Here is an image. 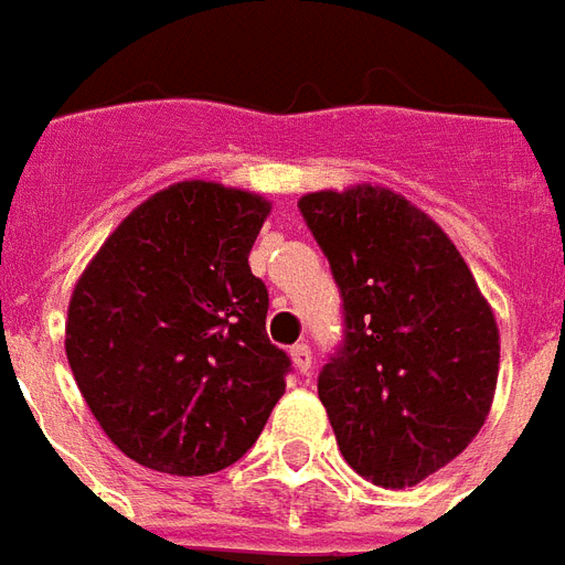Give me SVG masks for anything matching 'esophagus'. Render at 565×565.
<instances>
[{"mask_svg": "<svg viewBox=\"0 0 565 565\" xmlns=\"http://www.w3.org/2000/svg\"><path fill=\"white\" fill-rule=\"evenodd\" d=\"M290 359H294V367L299 374H308V371H311V347L308 344L290 347Z\"/></svg>", "mask_w": 565, "mask_h": 565, "instance_id": "34e87169", "label": "esophagus"}]
</instances>
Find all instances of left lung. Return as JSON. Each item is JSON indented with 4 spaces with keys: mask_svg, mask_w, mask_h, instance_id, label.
Returning a JSON list of instances; mask_svg holds the SVG:
<instances>
[{
    "mask_svg": "<svg viewBox=\"0 0 565 565\" xmlns=\"http://www.w3.org/2000/svg\"><path fill=\"white\" fill-rule=\"evenodd\" d=\"M344 296V347L317 392L344 461L380 488H413L458 458L491 413L494 308L437 221L392 188L299 198Z\"/></svg>",
    "mask_w": 565,
    "mask_h": 565,
    "instance_id": "1",
    "label": "left lung"
}]
</instances>
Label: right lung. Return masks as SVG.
Instances as JSON below:
<instances>
[{"mask_svg": "<svg viewBox=\"0 0 565 565\" xmlns=\"http://www.w3.org/2000/svg\"><path fill=\"white\" fill-rule=\"evenodd\" d=\"M271 203L185 179L119 221L74 284L65 356L104 434L170 476L248 452L290 359L266 338L269 294L248 254Z\"/></svg>", "mask_w": 565, "mask_h": 565, "instance_id": "1", "label": "right lung"}]
</instances>
